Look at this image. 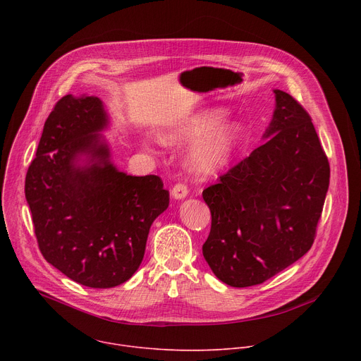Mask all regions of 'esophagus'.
<instances>
[{
    "label": "esophagus",
    "instance_id": "1",
    "mask_svg": "<svg viewBox=\"0 0 361 361\" xmlns=\"http://www.w3.org/2000/svg\"><path fill=\"white\" fill-rule=\"evenodd\" d=\"M187 194H188V190H187V185L185 184H176L174 187H173V190H171V195H173V198H176V200H183V198H185L187 197Z\"/></svg>",
    "mask_w": 361,
    "mask_h": 361
}]
</instances>
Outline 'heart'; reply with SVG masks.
Returning <instances> with one entry per match:
<instances>
[{"label":"heart","instance_id":"heart-1","mask_svg":"<svg viewBox=\"0 0 361 361\" xmlns=\"http://www.w3.org/2000/svg\"><path fill=\"white\" fill-rule=\"evenodd\" d=\"M224 114L221 109L201 110L161 131L160 140L166 145H178L197 139L187 154L188 167L195 176L210 177L228 164L244 135L240 123L220 124Z\"/></svg>","mask_w":361,"mask_h":361}]
</instances>
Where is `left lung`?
Listing matches in <instances>:
<instances>
[{
  "label": "left lung",
  "instance_id": "left-lung-1",
  "mask_svg": "<svg viewBox=\"0 0 361 361\" xmlns=\"http://www.w3.org/2000/svg\"><path fill=\"white\" fill-rule=\"evenodd\" d=\"M266 140L202 191L212 230L205 262L231 287L262 284L312 248L330 183V166L310 116L287 92Z\"/></svg>",
  "mask_w": 361,
  "mask_h": 361
}]
</instances>
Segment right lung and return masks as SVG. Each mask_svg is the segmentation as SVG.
<instances>
[{
    "label": "right lung",
    "instance_id": "1",
    "mask_svg": "<svg viewBox=\"0 0 361 361\" xmlns=\"http://www.w3.org/2000/svg\"><path fill=\"white\" fill-rule=\"evenodd\" d=\"M110 117L94 95L63 97L48 116L25 177V198L44 259L78 284L111 288L140 267L149 227L169 207L157 176L111 161Z\"/></svg>",
    "mask_w": 361,
    "mask_h": 361
}]
</instances>
